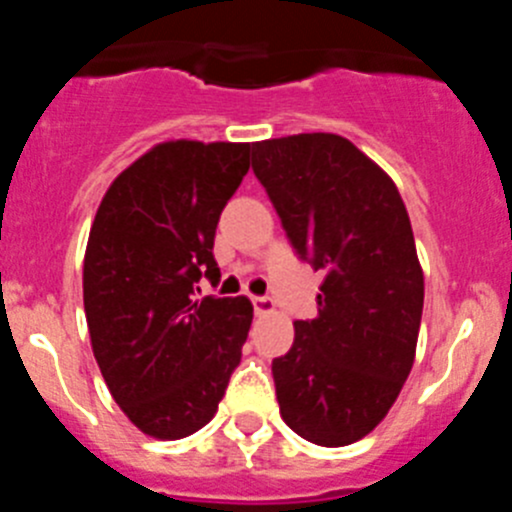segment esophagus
Wrapping results in <instances>:
<instances>
[{"label":"esophagus","instance_id":"esophagus-1","mask_svg":"<svg viewBox=\"0 0 512 512\" xmlns=\"http://www.w3.org/2000/svg\"><path fill=\"white\" fill-rule=\"evenodd\" d=\"M251 302L256 315H269V312H274V300L271 297H251Z\"/></svg>","mask_w":512,"mask_h":512}]
</instances>
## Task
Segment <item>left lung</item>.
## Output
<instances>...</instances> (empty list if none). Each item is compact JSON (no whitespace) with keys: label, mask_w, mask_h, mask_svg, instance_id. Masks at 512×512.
<instances>
[{"label":"left lung","mask_w":512,"mask_h":512,"mask_svg":"<svg viewBox=\"0 0 512 512\" xmlns=\"http://www.w3.org/2000/svg\"><path fill=\"white\" fill-rule=\"evenodd\" d=\"M253 174L297 256L325 274L318 318L295 320L274 359L284 423L318 446H348L390 413L423 315V269L390 174L333 133L253 143Z\"/></svg>","instance_id":"obj_1"}]
</instances>
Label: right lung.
Listing matches in <instances>:
<instances>
[{
  "label": "right lung",
  "instance_id": "obj_1",
  "mask_svg": "<svg viewBox=\"0 0 512 512\" xmlns=\"http://www.w3.org/2000/svg\"><path fill=\"white\" fill-rule=\"evenodd\" d=\"M251 143L164 140L117 174L84 253L94 359L130 423L176 441L217 413L241 361L248 297H197L217 277L220 212L246 176Z\"/></svg>",
  "mask_w": 512,
  "mask_h": 512
}]
</instances>
